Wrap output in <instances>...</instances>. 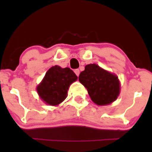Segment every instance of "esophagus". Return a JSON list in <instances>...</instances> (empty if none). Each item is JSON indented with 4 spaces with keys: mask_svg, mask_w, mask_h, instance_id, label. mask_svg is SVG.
<instances>
[{
    "mask_svg": "<svg viewBox=\"0 0 152 152\" xmlns=\"http://www.w3.org/2000/svg\"><path fill=\"white\" fill-rule=\"evenodd\" d=\"M75 75H77V77H78L79 74H80V71H79V69H75Z\"/></svg>",
    "mask_w": 152,
    "mask_h": 152,
    "instance_id": "1",
    "label": "esophagus"
}]
</instances>
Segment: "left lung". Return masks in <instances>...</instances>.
<instances>
[{
  "instance_id": "1",
  "label": "left lung",
  "mask_w": 152,
  "mask_h": 152,
  "mask_svg": "<svg viewBox=\"0 0 152 152\" xmlns=\"http://www.w3.org/2000/svg\"><path fill=\"white\" fill-rule=\"evenodd\" d=\"M78 79L87 88L91 100L97 105H107L119 96L120 87L118 77L97 64H87Z\"/></svg>"
}]
</instances>
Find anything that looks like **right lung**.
Here are the masks:
<instances>
[{
  "mask_svg": "<svg viewBox=\"0 0 152 152\" xmlns=\"http://www.w3.org/2000/svg\"><path fill=\"white\" fill-rule=\"evenodd\" d=\"M77 79L72 69L56 65L46 72L42 81L37 87V92L46 103L58 105L67 97L70 84Z\"/></svg>",
  "mask_w": 152,
  "mask_h": 152,
  "instance_id": "1",
  "label": "right lung"
}]
</instances>
